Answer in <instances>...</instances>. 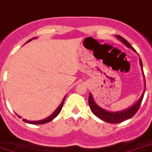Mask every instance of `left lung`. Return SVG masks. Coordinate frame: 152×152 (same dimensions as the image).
<instances>
[{
    "mask_svg": "<svg viewBox=\"0 0 152 152\" xmlns=\"http://www.w3.org/2000/svg\"><path fill=\"white\" fill-rule=\"evenodd\" d=\"M116 37L118 38V39H120L121 41L123 43L125 44V46H128L129 48H131L132 50H135L133 47H132L131 45H130L128 41H126L123 37L120 36V35H116ZM140 66H141V69H143V64H142L141 59L140 58ZM144 76V74H143ZM144 91L143 94H142L141 97L140 98L139 100L136 102V103L130 108L125 110L119 111V112H109V111H106L103 109H102L101 107L98 106L97 104L95 103V101L93 100L92 95L89 94V98H88V103H89V106H90V108L91 110V111L93 112V113L95 114V116H97L98 118L102 119L104 121H106L107 123H112V124H117V123H121L124 121L127 120V119H129L132 117L137 113V112L139 110L140 106V104L142 102V100H143V98H144V92H145V88H146V83H145V79H144Z\"/></svg>",
    "mask_w": 152,
    "mask_h": 152,
    "instance_id": "left-lung-1",
    "label": "left lung"
}]
</instances>
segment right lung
<instances>
[{
    "label": "right lung",
    "instance_id": "add662e5",
    "mask_svg": "<svg viewBox=\"0 0 152 152\" xmlns=\"http://www.w3.org/2000/svg\"><path fill=\"white\" fill-rule=\"evenodd\" d=\"M33 39H35V38H33ZM33 39L28 40L27 42L30 41H31ZM65 97H66V96H65ZM65 97L64 98V99H63L62 102L61 103V105H60V106H58V108L55 110L54 113H53V114H51V115L50 116V117H48L47 118H46V119H43V120H41V121H29L25 120V119H23V121L24 122L29 123V124H32V125H42V124H45V123L50 122V121H51L53 118H56V117L59 114L60 112H61V109H62V106H63V105H64V99H65Z\"/></svg>",
    "mask_w": 152,
    "mask_h": 152
}]
</instances>
